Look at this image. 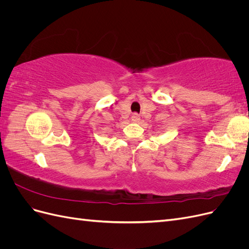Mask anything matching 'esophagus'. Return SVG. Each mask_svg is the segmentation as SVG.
I'll return each mask as SVG.
<instances>
[{
	"label": "esophagus",
	"instance_id": "34e87169",
	"mask_svg": "<svg viewBox=\"0 0 249 249\" xmlns=\"http://www.w3.org/2000/svg\"><path fill=\"white\" fill-rule=\"evenodd\" d=\"M140 120V116L137 114V113H134V114L132 115V122L133 123H138Z\"/></svg>",
	"mask_w": 249,
	"mask_h": 249
}]
</instances>
